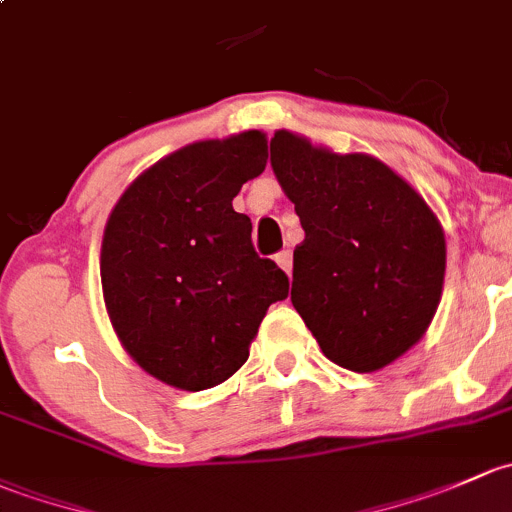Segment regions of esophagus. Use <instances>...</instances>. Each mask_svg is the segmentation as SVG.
<instances>
[{
  "instance_id": "esophagus-1",
  "label": "esophagus",
  "mask_w": 512,
  "mask_h": 512,
  "mask_svg": "<svg viewBox=\"0 0 512 512\" xmlns=\"http://www.w3.org/2000/svg\"><path fill=\"white\" fill-rule=\"evenodd\" d=\"M276 263L283 268L286 273L293 271V254L291 251H281V254H276Z\"/></svg>"
}]
</instances>
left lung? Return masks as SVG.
<instances>
[{
    "label": "left lung",
    "instance_id": "left-lung-1",
    "mask_svg": "<svg viewBox=\"0 0 512 512\" xmlns=\"http://www.w3.org/2000/svg\"><path fill=\"white\" fill-rule=\"evenodd\" d=\"M271 167L305 231L293 251V308L335 365H392L441 303V221L407 179L365 152L340 155L276 130Z\"/></svg>",
    "mask_w": 512,
    "mask_h": 512
}]
</instances>
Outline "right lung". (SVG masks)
Returning <instances> with one entry per match:
<instances>
[{"mask_svg": "<svg viewBox=\"0 0 512 512\" xmlns=\"http://www.w3.org/2000/svg\"><path fill=\"white\" fill-rule=\"evenodd\" d=\"M268 140L244 130L162 157L128 184L100 244V283L120 345L150 377L202 392L246 360L288 276L251 244L234 212L241 184L266 170Z\"/></svg>", "mask_w": 512, "mask_h": 512, "instance_id": "right-lung-1", "label": "right lung"}]
</instances>
